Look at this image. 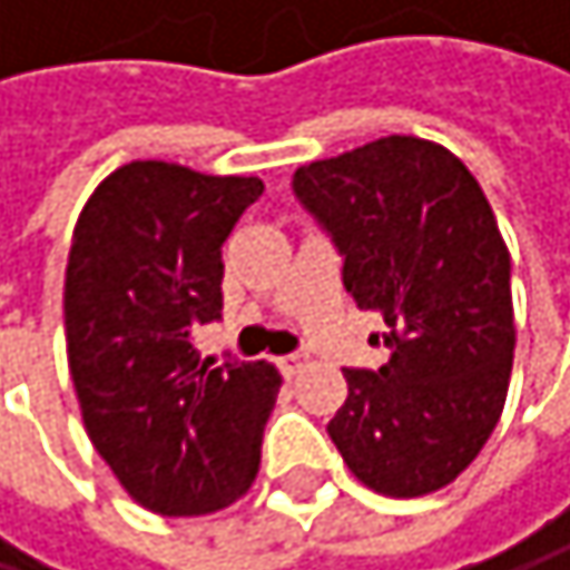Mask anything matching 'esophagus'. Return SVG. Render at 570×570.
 <instances>
[{
  "label": "esophagus",
  "mask_w": 570,
  "mask_h": 570,
  "mask_svg": "<svg viewBox=\"0 0 570 570\" xmlns=\"http://www.w3.org/2000/svg\"><path fill=\"white\" fill-rule=\"evenodd\" d=\"M276 362H279L283 376H287V380H291V376H297V372L304 368V355H279Z\"/></svg>",
  "instance_id": "34e87169"
}]
</instances>
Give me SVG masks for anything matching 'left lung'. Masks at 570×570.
Here are the masks:
<instances>
[{
    "label": "left lung",
    "mask_w": 570,
    "mask_h": 570,
    "mask_svg": "<svg viewBox=\"0 0 570 570\" xmlns=\"http://www.w3.org/2000/svg\"><path fill=\"white\" fill-rule=\"evenodd\" d=\"M294 194L345 256V291L386 324L390 362L345 368L327 434L362 485L438 492L479 458L513 372L510 249L485 194L451 149L417 136L304 164Z\"/></svg>",
    "instance_id": "8db88e82"
}]
</instances>
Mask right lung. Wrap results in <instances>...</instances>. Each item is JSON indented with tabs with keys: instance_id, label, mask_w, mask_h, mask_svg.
<instances>
[{
	"instance_id": "right-lung-1",
	"label": "right lung",
	"mask_w": 570,
	"mask_h": 570,
	"mask_svg": "<svg viewBox=\"0 0 570 570\" xmlns=\"http://www.w3.org/2000/svg\"><path fill=\"white\" fill-rule=\"evenodd\" d=\"M259 194V177L132 160L78 215L63 276L71 380L95 451L149 513L225 510L259 472L276 365H215L194 345L222 317V243Z\"/></svg>"
}]
</instances>
